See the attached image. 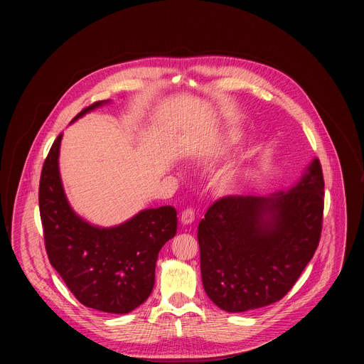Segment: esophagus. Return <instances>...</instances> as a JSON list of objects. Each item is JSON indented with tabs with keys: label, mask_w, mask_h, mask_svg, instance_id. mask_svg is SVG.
I'll return each mask as SVG.
<instances>
[{
	"label": "esophagus",
	"mask_w": 364,
	"mask_h": 364,
	"mask_svg": "<svg viewBox=\"0 0 364 364\" xmlns=\"http://www.w3.org/2000/svg\"><path fill=\"white\" fill-rule=\"evenodd\" d=\"M194 218H196L194 210L191 209V207H187V209H184L183 213H181V223L183 225H191L194 222Z\"/></svg>",
	"instance_id": "obj_1"
}]
</instances>
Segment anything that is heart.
<instances>
[{"instance_id": "heart-1", "label": "heart", "mask_w": 364, "mask_h": 364, "mask_svg": "<svg viewBox=\"0 0 364 364\" xmlns=\"http://www.w3.org/2000/svg\"><path fill=\"white\" fill-rule=\"evenodd\" d=\"M236 141V136L232 134L228 136V141H226V145H230ZM236 178H237V173L236 170L233 168H226L223 171H220L215 180H213V184L215 187L222 191V193H228V191H232L236 186Z\"/></svg>"}]
</instances>
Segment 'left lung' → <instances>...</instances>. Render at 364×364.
Instances as JSON below:
<instances>
[{
	"label": "left lung",
	"instance_id": "8db88e82",
	"mask_svg": "<svg viewBox=\"0 0 364 364\" xmlns=\"http://www.w3.org/2000/svg\"><path fill=\"white\" fill-rule=\"evenodd\" d=\"M323 212L324 177L317 159L287 193L216 200L197 233L205 294L228 313L282 299L317 250Z\"/></svg>",
	"mask_w": 364,
	"mask_h": 364
}]
</instances>
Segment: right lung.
<instances>
[{
	"label": "right lung",
	"instance_id": "obj_1",
	"mask_svg": "<svg viewBox=\"0 0 364 364\" xmlns=\"http://www.w3.org/2000/svg\"><path fill=\"white\" fill-rule=\"evenodd\" d=\"M102 103L105 100L92 103L75 119ZM62 136L47 154L38 187L48 261L80 304L103 313L127 314L152 292L159 252L177 232V210L171 205L146 209L109 229L82 220L69 205L60 181Z\"/></svg>",
	"mask_w": 364,
	"mask_h": 364
}]
</instances>
